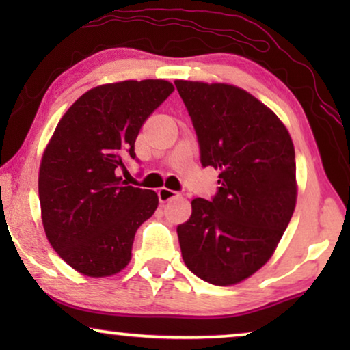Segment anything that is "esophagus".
Returning a JSON list of instances; mask_svg holds the SVG:
<instances>
[{
    "label": "esophagus",
    "mask_w": 350,
    "mask_h": 350,
    "mask_svg": "<svg viewBox=\"0 0 350 350\" xmlns=\"http://www.w3.org/2000/svg\"><path fill=\"white\" fill-rule=\"evenodd\" d=\"M176 196H178V193L174 189H169V188H159V191H157V198H159L162 204L167 202V200L176 198Z\"/></svg>",
    "instance_id": "obj_1"
}]
</instances>
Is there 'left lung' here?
I'll return each instance as SVG.
<instances>
[{
	"mask_svg": "<svg viewBox=\"0 0 350 350\" xmlns=\"http://www.w3.org/2000/svg\"><path fill=\"white\" fill-rule=\"evenodd\" d=\"M198 135L200 164L219 170L212 199L194 198L176 228L188 269L234 285L266 265L296 204L295 148L280 119L229 84L175 81Z\"/></svg>",
	"mask_w": 350,
	"mask_h": 350,
	"instance_id": "obj_1",
	"label": "left lung"
}]
</instances>
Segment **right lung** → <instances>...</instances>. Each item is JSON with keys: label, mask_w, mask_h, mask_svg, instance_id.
Returning a JSON list of instances; mask_svg holds the SVG:
<instances>
[{"label": "right lung", "mask_w": 350, "mask_h": 350, "mask_svg": "<svg viewBox=\"0 0 350 350\" xmlns=\"http://www.w3.org/2000/svg\"><path fill=\"white\" fill-rule=\"evenodd\" d=\"M172 92L162 79L98 85L57 124L40 167L41 217L51 245L81 274L124 269L137 229L157 208L154 191L126 186L116 174L137 159L143 122Z\"/></svg>", "instance_id": "obj_1"}]
</instances>
